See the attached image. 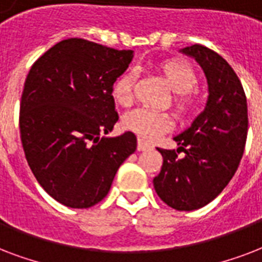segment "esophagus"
Here are the masks:
<instances>
[{
	"instance_id": "34e87169",
	"label": "esophagus",
	"mask_w": 262,
	"mask_h": 262,
	"mask_svg": "<svg viewBox=\"0 0 262 262\" xmlns=\"http://www.w3.org/2000/svg\"><path fill=\"white\" fill-rule=\"evenodd\" d=\"M150 147H151V146H150L147 142H145L143 139H138V150H139V151H145V150L150 149Z\"/></svg>"
}]
</instances>
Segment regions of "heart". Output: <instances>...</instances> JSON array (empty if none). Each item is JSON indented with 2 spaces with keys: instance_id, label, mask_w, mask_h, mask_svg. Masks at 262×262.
I'll list each match as a JSON object with an SVG mask.
<instances>
[{
  "instance_id": "obj_1",
  "label": "heart",
  "mask_w": 262,
  "mask_h": 262,
  "mask_svg": "<svg viewBox=\"0 0 262 262\" xmlns=\"http://www.w3.org/2000/svg\"><path fill=\"white\" fill-rule=\"evenodd\" d=\"M161 72L167 79L168 84L176 93L175 105L180 113L188 112L195 105V94L192 89L196 86L198 78L195 71L187 62L165 61L161 64ZM135 82V72L128 70L116 79L113 83L112 97L115 102L121 106H128L133 102V89ZM125 129L133 131L143 139H153L161 133L171 128V119L165 113L154 112L150 109L139 108L127 113L123 119Z\"/></svg>"
}]
</instances>
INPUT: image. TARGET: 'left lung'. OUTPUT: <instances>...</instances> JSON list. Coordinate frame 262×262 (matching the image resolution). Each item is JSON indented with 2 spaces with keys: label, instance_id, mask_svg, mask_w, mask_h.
<instances>
[{
  "label": "left lung",
  "instance_id": "left-lung-1",
  "mask_svg": "<svg viewBox=\"0 0 262 262\" xmlns=\"http://www.w3.org/2000/svg\"><path fill=\"white\" fill-rule=\"evenodd\" d=\"M179 52L204 71L208 101L191 125L173 137L178 149L157 147L163 167L153 184L168 206L188 212L208 205L230 183L245 151L249 119L242 83L220 54L202 45Z\"/></svg>",
  "mask_w": 262,
  "mask_h": 262
}]
</instances>
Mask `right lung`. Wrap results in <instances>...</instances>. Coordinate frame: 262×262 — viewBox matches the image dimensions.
Returning a JSON list of instances; mask_svg holds the SVG:
<instances>
[{
	"label": "right lung",
	"instance_id": "right-lung-1",
	"mask_svg": "<svg viewBox=\"0 0 262 262\" xmlns=\"http://www.w3.org/2000/svg\"><path fill=\"white\" fill-rule=\"evenodd\" d=\"M133 57V50L70 38L28 72L19 119L24 154L42 188L68 208L103 200L119 167L137 150L129 131L101 138L119 120L113 83Z\"/></svg>",
	"mask_w": 262,
	"mask_h": 262
}]
</instances>
